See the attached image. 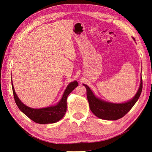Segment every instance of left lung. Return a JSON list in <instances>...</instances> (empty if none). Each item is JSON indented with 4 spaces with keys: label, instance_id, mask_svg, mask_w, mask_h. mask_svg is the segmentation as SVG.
<instances>
[{
    "label": "left lung",
    "instance_id": "left-lung-1",
    "mask_svg": "<svg viewBox=\"0 0 152 152\" xmlns=\"http://www.w3.org/2000/svg\"><path fill=\"white\" fill-rule=\"evenodd\" d=\"M135 40V39H134ZM87 89V98L89 107L96 117L104 120L115 121L123 117L132 108L141 95L142 88V81L141 78L140 88L134 97L127 102L123 103H112L107 102L96 97L89 87L83 84Z\"/></svg>",
    "mask_w": 152,
    "mask_h": 152
}]
</instances>
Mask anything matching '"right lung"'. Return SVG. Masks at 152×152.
Masks as SVG:
<instances>
[{"label": "right lung", "instance_id": "1", "mask_svg": "<svg viewBox=\"0 0 152 152\" xmlns=\"http://www.w3.org/2000/svg\"><path fill=\"white\" fill-rule=\"evenodd\" d=\"M11 82H12V80ZM78 85L79 84L77 81L71 82L66 87L61 100L57 104L43 108H32L27 107L18 97L12 83V88L15 101L18 108L34 122L38 124H46L56 122L64 117L66 112V99L68 96Z\"/></svg>", "mask_w": 152, "mask_h": 152}]
</instances>
